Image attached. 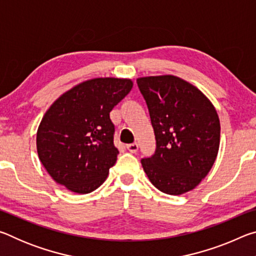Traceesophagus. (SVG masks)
Wrapping results in <instances>:
<instances>
[{
  "label": "esophagus",
  "mask_w": 256,
  "mask_h": 256,
  "mask_svg": "<svg viewBox=\"0 0 256 256\" xmlns=\"http://www.w3.org/2000/svg\"><path fill=\"white\" fill-rule=\"evenodd\" d=\"M126 148H128V150L131 154H136V151L138 150V144H136V142H134V144H128Z\"/></svg>",
  "instance_id": "esophagus-1"
}]
</instances>
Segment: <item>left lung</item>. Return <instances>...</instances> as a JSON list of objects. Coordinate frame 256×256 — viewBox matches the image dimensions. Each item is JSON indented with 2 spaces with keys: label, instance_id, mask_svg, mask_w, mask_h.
Listing matches in <instances>:
<instances>
[{
  "label": "left lung",
  "instance_id": "obj_1",
  "mask_svg": "<svg viewBox=\"0 0 256 256\" xmlns=\"http://www.w3.org/2000/svg\"><path fill=\"white\" fill-rule=\"evenodd\" d=\"M148 106L157 148L141 160L151 183L180 196L201 183L214 166L220 120L212 102L196 86L166 74L136 80Z\"/></svg>",
  "mask_w": 256,
  "mask_h": 256
}]
</instances>
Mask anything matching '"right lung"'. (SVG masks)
Listing matches in <instances>:
<instances>
[{"mask_svg":"<svg viewBox=\"0 0 256 256\" xmlns=\"http://www.w3.org/2000/svg\"><path fill=\"white\" fill-rule=\"evenodd\" d=\"M133 81L94 78L52 104L37 130L40 160L56 183L78 194L98 188L118 159L110 112L131 92Z\"/></svg>","mask_w":256,"mask_h":256,"instance_id":"add662e5","label":"right lung"}]
</instances>
